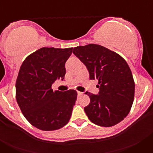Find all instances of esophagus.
I'll use <instances>...</instances> for the list:
<instances>
[{
	"label": "esophagus",
	"mask_w": 153,
	"mask_h": 153,
	"mask_svg": "<svg viewBox=\"0 0 153 153\" xmlns=\"http://www.w3.org/2000/svg\"><path fill=\"white\" fill-rule=\"evenodd\" d=\"M77 95L78 97H80V96L83 95V93L82 92H77Z\"/></svg>",
	"instance_id": "obj_1"
}]
</instances>
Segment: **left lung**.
Returning <instances> with one entry per match:
<instances>
[{"label":"left lung","instance_id":"8db88e82","mask_svg":"<svg viewBox=\"0 0 153 153\" xmlns=\"http://www.w3.org/2000/svg\"><path fill=\"white\" fill-rule=\"evenodd\" d=\"M73 53L85 64L90 79L98 80V95L86 93L90 98L84 107L89 120L105 127L121 122L129 114L134 100V79L126 61L98 44L76 47Z\"/></svg>","mask_w":153,"mask_h":153}]
</instances>
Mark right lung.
Listing matches in <instances>:
<instances>
[{"label": "right lung", "instance_id": "right-lung-1", "mask_svg": "<svg viewBox=\"0 0 153 153\" xmlns=\"http://www.w3.org/2000/svg\"><path fill=\"white\" fill-rule=\"evenodd\" d=\"M70 48L42 47L24 60L16 81V99L28 122L41 130L52 131L64 126L70 120L77 98L74 90L53 91L52 84L63 80L65 63Z\"/></svg>", "mask_w": 153, "mask_h": 153}]
</instances>
